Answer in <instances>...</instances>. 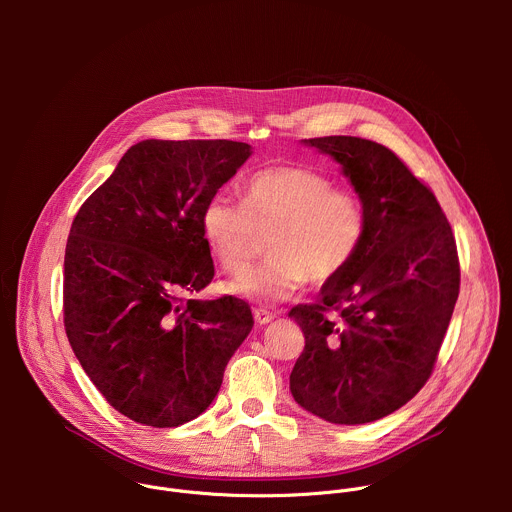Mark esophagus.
Wrapping results in <instances>:
<instances>
[{"label":"esophagus","instance_id":"esophagus-1","mask_svg":"<svg viewBox=\"0 0 512 512\" xmlns=\"http://www.w3.org/2000/svg\"><path fill=\"white\" fill-rule=\"evenodd\" d=\"M253 316H255V322H257L259 326H265V324H269V322L275 318L271 312H267V310H263V308L255 310V312H253Z\"/></svg>","mask_w":512,"mask_h":512}]
</instances>
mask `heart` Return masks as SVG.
<instances>
[{
  "label": "heart",
  "mask_w": 512,
  "mask_h": 512,
  "mask_svg": "<svg viewBox=\"0 0 512 512\" xmlns=\"http://www.w3.org/2000/svg\"><path fill=\"white\" fill-rule=\"evenodd\" d=\"M200 229L216 263L231 275L249 271L259 237L269 235V261L229 281L227 291L255 304H277L306 281L326 283L348 265L364 233V206L322 172L275 166L247 178L241 204L210 198Z\"/></svg>",
  "instance_id": "b5f03b06"
}]
</instances>
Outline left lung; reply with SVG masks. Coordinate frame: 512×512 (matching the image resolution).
I'll list each match as a JSON object with an SVG mask.
<instances>
[{
  "label": "left lung",
  "mask_w": 512,
  "mask_h": 512,
  "mask_svg": "<svg viewBox=\"0 0 512 512\" xmlns=\"http://www.w3.org/2000/svg\"><path fill=\"white\" fill-rule=\"evenodd\" d=\"M302 143L340 164L364 206V233L320 302L289 312L306 336L289 391L330 423H371L411 401L433 371L460 291L456 241L433 192L385 145L350 135Z\"/></svg>",
  "instance_id": "1"
}]
</instances>
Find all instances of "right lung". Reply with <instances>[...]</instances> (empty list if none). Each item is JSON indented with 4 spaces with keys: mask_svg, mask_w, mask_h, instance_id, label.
<instances>
[{
    "mask_svg": "<svg viewBox=\"0 0 512 512\" xmlns=\"http://www.w3.org/2000/svg\"><path fill=\"white\" fill-rule=\"evenodd\" d=\"M229 139H143L85 200L64 253V328L125 417L178 427L214 401L253 328L237 298L184 300L214 277L200 214L251 158Z\"/></svg>",
    "mask_w": 512,
    "mask_h": 512,
    "instance_id": "1",
    "label": "right lung"
}]
</instances>
